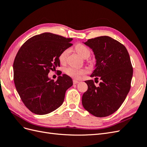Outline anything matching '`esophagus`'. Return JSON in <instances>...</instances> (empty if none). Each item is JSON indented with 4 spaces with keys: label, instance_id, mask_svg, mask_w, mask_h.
<instances>
[{
    "label": "esophagus",
    "instance_id": "esophagus-1",
    "mask_svg": "<svg viewBox=\"0 0 147 147\" xmlns=\"http://www.w3.org/2000/svg\"><path fill=\"white\" fill-rule=\"evenodd\" d=\"M73 83H74V84H77L79 83V82L78 80H74Z\"/></svg>",
    "mask_w": 147,
    "mask_h": 147
}]
</instances>
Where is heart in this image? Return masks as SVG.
Listing matches in <instances>:
<instances>
[{
	"label": "heart",
	"instance_id": "obj_1",
	"mask_svg": "<svg viewBox=\"0 0 147 147\" xmlns=\"http://www.w3.org/2000/svg\"><path fill=\"white\" fill-rule=\"evenodd\" d=\"M75 50L78 53V55L84 59L88 58V57L90 56V54H91V51L90 49H89L86 46L83 45L82 43H78L77 45H75ZM69 53H70L69 48H67L61 53V54L59 56V59L61 63H63L66 61ZM65 72L66 73V74H67L71 77L78 78L80 77L82 75L85 73L86 70L84 69H80V68L70 66L65 68Z\"/></svg>",
	"mask_w": 147,
	"mask_h": 147
}]
</instances>
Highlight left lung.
<instances>
[{"instance_id": "1", "label": "left lung", "mask_w": 147, "mask_h": 147, "mask_svg": "<svg viewBox=\"0 0 147 147\" xmlns=\"http://www.w3.org/2000/svg\"><path fill=\"white\" fill-rule=\"evenodd\" d=\"M91 48L96 59L91 77L100 79L98 86L86 80L88 90L82 96V104L97 117L112 115L120 107L131 88L133 74L129 55L123 44L109 36L88 39L84 43ZM98 82V81H97Z\"/></svg>"}]
</instances>
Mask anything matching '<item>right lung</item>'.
<instances>
[{
    "instance_id": "1",
    "label": "right lung",
    "mask_w": 147,
    "mask_h": 147,
    "mask_svg": "<svg viewBox=\"0 0 147 147\" xmlns=\"http://www.w3.org/2000/svg\"><path fill=\"white\" fill-rule=\"evenodd\" d=\"M71 38L45 32L26 41L13 63V79L25 106L37 115L52 112L63 104L72 80L63 74L56 82L48 73L60 66L61 53L72 46Z\"/></svg>"
}]
</instances>
